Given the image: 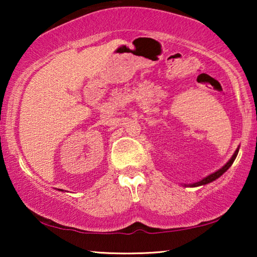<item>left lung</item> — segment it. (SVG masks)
Listing matches in <instances>:
<instances>
[{"label":"left lung","mask_w":257,"mask_h":257,"mask_svg":"<svg viewBox=\"0 0 257 257\" xmlns=\"http://www.w3.org/2000/svg\"><path fill=\"white\" fill-rule=\"evenodd\" d=\"M237 153H238V149L235 151V153L233 154V157L230 158V160L228 161V163L224 165V166L222 167V168H220L219 171H216V172H214V173H212L210 175H208V177H206V178H203L202 180H200V181H198V182H195V184H191V185H185V186H191V187H198V186H202V185H207V184H209V182H212V181H214V180H216L217 178H220L221 175H222L224 172H226L228 168H229L231 165H233V163H234V160H235V158H236V156H237Z\"/></svg>","instance_id":"obj_1"}]
</instances>
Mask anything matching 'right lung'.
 Segmentation results:
<instances>
[{
  "label": "right lung",
  "instance_id": "right-lung-1",
  "mask_svg": "<svg viewBox=\"0 0 257 257\" xmlns=\"http://www.w3.org/2000/svg\"><path fill=\"white\" fill-rule=\"evenodd\" d=\"M61 191H63V189H61Z\"/></svg>",
  "mask_w": 257,
  "mask_h": 257
}]
</instances>
